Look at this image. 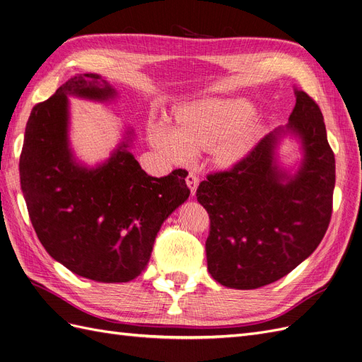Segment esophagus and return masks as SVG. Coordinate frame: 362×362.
<instances>
[{"mask_svg":"<svg viewBox=\"0 0 362 362\" xmlns=\"http://www.w3.org/2000/svg\"><path fill=\"white\" fill-rule=\"evenodd\" d=\"M198 177L195 176V173H192V171H189V174H188V177H186V185L189 186V189H191V194L192 195H195V192H197V186H198Z\"/></svg>","mask_w":362,"mask_h":362,"instance_id":"esophagus-1","label":"esophagus"}]
</instances>
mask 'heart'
Returning <instances> with one entry per match:
<instances>
[{
	"instance_id": "1",
	"label": "heart",
	"mask_w": 362,
	"mask_h": 362,
	"mask_svg": "<svg viewBox=\"0 0 362 362\" xmlns=\"http://www.w3.org/2000/svg\"><path fill=\"white\" fill-rule=\"evenodd\" d=\"M252 114V105L245 99H204L180 108L174 129L150 124L148 139L176 164L189 162L192 151L215 148V160L228 167L248 153L262 131Z\"/></svg>"
}]
</instances>
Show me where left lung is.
Masks as SVG:
<instances>
[{
	"instance_id": "obj_1",
	"label": "left lung",
	"mask_w": 362,
	"mask_h": 362,
	"mask_svg": "<svg viewBox=\"0 0 362 362\" xmlns=\"http://www.w3.org/2000/svg\"><path fill=\"white\" fill-rule=\"evenodd\" d=\"M288 123L255 146L230 171L209 174L197 200L211 218L209 274L219 284L251 290L295 269L319 247L332 214L335 158L319 105L295 90ZM288 133L303 146L296 173L279 167L276 147Z\"/></svg>"
}]
</instances>
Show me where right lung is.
Instances as JSON below:
<instances>
[{"mask_svg": "<svg viewBox=\"0 0 362 362\" xmlns=\"http://www.w3.org/2000/svg\"><path fill=\"white\" fill-rule=\"evenodd\" d=\"M69 96L108 102L117 93L100 75L83 74L33 108L19 159L31 224L69 271L99 283H127L146 269L164 221L188 200V173L148 176L129 151L131 129L107 160L83 165L69 141Z\"/></svg>", "mask_w": 362, "mask_h": 362, "instance_id": "1", "label": "right lung"}]
</instances>
